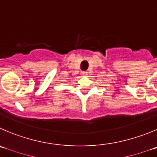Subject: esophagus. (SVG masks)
Masks as SVG:
<instances>
[{
	"mask_svg": "<svg viewBox=\"0 0 157 157\" xmlns=\"http://www.w3.org/2000/svg\"><path fill=\"white\" fill-rule=\"evenodd\" d=\"M81 74L83 76H87V72H86V71H83V72H81Z\"/></svg>",
	"mask_w": 157,
	"mask_h": 157,
	"instance_id": "1",
	"label": "esophagus"
}]
</instances>
